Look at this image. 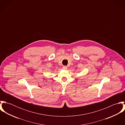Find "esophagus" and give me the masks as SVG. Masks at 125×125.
Here are the masks:
<instances>
[{
	"instance_id": "obj_1",
	"label": "esophagus",
	"mask_w": 125,
	"mask_h": 125,
	"mask_svg": "<svg viewBox=\"0 0 125 125\" xmlns=\"http://www.w3.org/2000/svg\"><path fill=\"white\" fill-rule=\"evenodd\" d=\"M62 68L64 70H66L67 69V66H65V65H64L62 66Z\"/></svg>"
}]
</instances>
